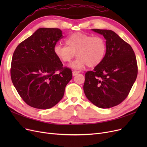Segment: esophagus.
Listing matches in <instances>:
<instances>
[{
    "label": "esophagus",
    "mask_w": 147,
    "mask_h": 147,
    "mask_svg": "<svg viewBox=\"0 0 147 147\" xmlns=\"http://www.w3.org/2000/svg\"><path fill=\"white\" fill-rule=\"evenodd\" d=\"M79 73H80V72H79V71L74 70V71H73V76H76L77 74H78Z\"/></svg>",
    "instance_id": "esophagus-1"
}]
</instances>
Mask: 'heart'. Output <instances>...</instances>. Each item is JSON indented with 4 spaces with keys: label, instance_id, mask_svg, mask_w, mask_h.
<instances>
[{
    "label": "heart",
    "instance_id": "heart-1",
    "mask_svg": "<svg viewBox=\"0 0 147 147\" xmlns=\"http://www.w3.org/2000/svg\"><path fill=\"white\" fill-rule=\"evenodd\" d=\"M66 45H56L53 52L63 63H69L75 57L78 59L71 66L82 69L88 65L95 67L103 61L107 50L104 38L100 36L82 33H75L68 36L65 40Z\"/></svg>",
    "mask_w": 147,
    "mask_h": 147
}]
</instances>
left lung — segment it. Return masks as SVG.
Returning <instances> with one entry per match:
<instances>
[{"mask_svg":"<svg viewBox=\"0 0 147 147\" xmlns=\"http://www.w3.org/2000/svg\"><path fill=\"white\" fill-rule=\"evenodd\" d=\"M92 30L104 36L107 50L101 64L85 73L83 90L92 103L109 109L127 97L138 75L136 58L131 46L113 31Z\"/></svg>","mask_w":147,"mask_h":147,"instance_id":"obj_1","label":"left lung"}]
</instances>
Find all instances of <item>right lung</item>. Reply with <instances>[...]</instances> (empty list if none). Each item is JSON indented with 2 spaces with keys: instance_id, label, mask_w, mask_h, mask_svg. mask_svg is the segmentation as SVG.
<instances>
[{
  "instance_id": "right-lung-1",
  "label": "right lung",
  "mask_w": 147,
  "mask_h": 147,
  "mask_svg": "<svg viewBox=\"0 0 147 147\" xmlns=\"http://www.w3.org/2000/svg\"><path fill=\"white\" fill-rule=\"evenodd\" d=\"M63 37L57 28H40L15 49L11 77L18 94L27 105L48 109L63 98L72 79L70 68L63 67L53 48Z\"/></svg>"
}]
</instances>
